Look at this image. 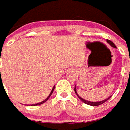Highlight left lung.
Segmentation results:
<instances>
[{"mask_svg": "<svg viewBox=\"0 0 130 130\" xmlns=\"http://www.w3.org/2000/svg\"><path fill=\"white\" fill-rule=\"evenodd\" d=\"M107 43H109L110 45H111V47H113L114 48H116V45H114V43H112L111 41H109V40H107ZM74 92L76 94V95L78 96V97L81 100L83 103H85V104H87V105H92V106H98V105H100L103 104V103H104L105 102H106L107 100H109V99H110V97H109V98H107V99H106L103 100V101H99V102H90V101H86V100L83 99H82L81 97H80L78 95L77 92H76V87H74Z\"/></svg>", "mask_w": 130, "mask_h": 130, "instance_id": "obj_1", "label": "left lung"}]
</instances>
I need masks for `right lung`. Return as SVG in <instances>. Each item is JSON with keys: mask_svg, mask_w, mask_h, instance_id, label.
<instances>
[{"mask_svg": "<svg viewBox=\"0 0 130 130\" xmlns=\"http://www.w3.org/2000/svg\"><path fill=\"white\" fill-rule=\"evenodd\" d=\"M54 88H55V87H53V89H52V92H51L50 94L49 95V96H48L47 98V99H46L45 100V101H43L41 102V103H36V104L31 105H41V104H43V103H45V102L47 101V100H48V99H49V98H50V96H51V95H52V93H53V92H54Z\"/></svg>", "mask_w": 130, "mask_h": 130, "instance_id": "obj_1", "label": "right lung"}]
</instances>
